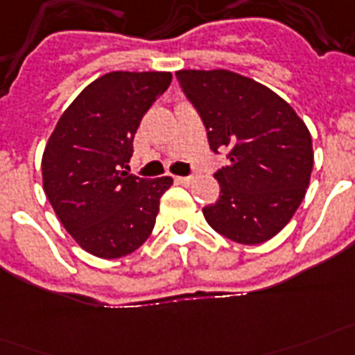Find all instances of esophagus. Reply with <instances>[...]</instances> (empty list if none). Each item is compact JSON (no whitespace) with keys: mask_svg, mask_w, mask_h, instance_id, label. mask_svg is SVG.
<instances>
[{"mask_svg":"<svg viewBox=\"0 0 355 355\" xmlns=\"http://www.w3.org/2000/svg\"><path fill=\"white\" fill-rule=\"evenodd\" d=\"M175 183L178 185H183V187H191L192 183H194V178H175Z\"/></svg>","mask_w":355,"mask_h":355,"instance_id":"obj_1","label":"esophagus"}]
</instances>
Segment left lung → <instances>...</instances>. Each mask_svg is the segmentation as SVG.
I'll list each match as a JSON object with an SVG mask.
<instances>
[{
  "label": "left lung",
  "mask_w": 355,
  "mask_h": 355,
  "mask_svg": "<svg viewBox=\"0 0 355 355\" xmlns=\"http://www.w3.org/2000/svg\"><path fill=\"white\" fill-rule=\"evenodd\" d=\"M207 129L213 152L230 163L215 174L216 203L203 216L239 244H261L289 224L313 170L311 133L295 109L268 87L230 70L175 72Z\"/></svg>",
  "instance_id": "obj_1"
}]
</instances>
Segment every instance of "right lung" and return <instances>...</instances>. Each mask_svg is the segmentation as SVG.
Returning <instances> with one entry per match:
<instances>
[{"label": "right lung", "mask_w": 355, "mask_h": 355, "mask_svg": "<svg viewBox=\"0 0 355 355\" xmlns=\"http://www.w3.org/2000/svg\"><path fill=\"white\" fill-rule=\"evenodd\" d=\"M170 72H111L68 105L42 155V185L76 243L101 259L133 254L150 237L172 178L125 172L133 137ZM129 170V168H128Z\"/></svg>", "instance_id": "add662e5"}]
</instances>
